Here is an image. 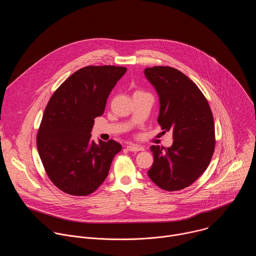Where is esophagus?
<instances>
[{"label": "esophagus", "instance_id": "1", "mask_svg": "<svg viewBox=\"0 0 256 256\" xmlns=\"http://www.w3.org/2000/svg\"><path fill=\"white\" fill-rule=\"evenodd\" d=\"M126 149L130 152L144 151V148L142 147V146H138V144H128V146H126Z\"/></svg>", "mask_w": 256, "mask_h": 256}]
</instances>
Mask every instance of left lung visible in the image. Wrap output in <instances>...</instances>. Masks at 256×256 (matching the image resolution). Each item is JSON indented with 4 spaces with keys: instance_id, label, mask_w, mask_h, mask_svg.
Returning a JSON list of instances; mask_svg holds the SVG:
<instances>
[{
    "instance_id": "left-lung-1",
    "label": "left lung",
    "mask_w": 256,
    "mask_h": 256,
    "mask_svg": "<svg viewBox=\"0 0 256 256\" xmlns=\"http://www.w3.org/2000/svg\"><path fill=\"white\" fill-rule=\"evenodd\" d=\"M144 76L159 95L158 124L163 132H172L174 140L167 149L152 146L154 162L148 175L164 190H184L206 171L214 151L210 107L194 82L174 68H146Z\"/></svg>"
}]
</instances>
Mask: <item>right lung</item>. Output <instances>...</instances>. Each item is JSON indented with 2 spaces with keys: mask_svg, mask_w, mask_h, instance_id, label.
<instances>
[{
  "mask_svg": "<svg viewBox=\"0 0 256 256\" xmlns=\"http://www.w3.org/2000/svg\"><path fill=\"white\" fill-rule=\"evenodd\" d=\"M126 68L88 66L70 76L50 97L38 128V150L46 172L62 192L85 196L105 180L122 146L91 138L94 120Z\"/></svg>",
  "mask_w": 256,
  "mask_h": 256,
  "instance_id": "right-lung-1",
  "label": "right lung"
}]
</instances>
